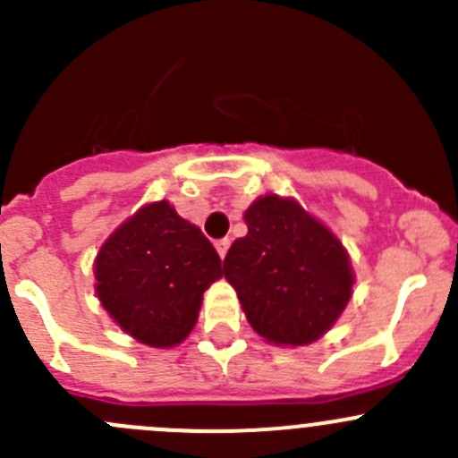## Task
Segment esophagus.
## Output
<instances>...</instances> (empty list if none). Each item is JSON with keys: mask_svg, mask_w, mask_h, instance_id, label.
<instances>
[{"mask_svg": "<svg viewBox=\"0 0 458 458\" xmlns=\"http://www.w3.org/2000/svg\"><path fill=\"white\" fill-rule=\"evenodd\" d=\"M215 248H216V252H219V257L225 259V252H228V248H230V239L228 237L219 239V242L215 243Z\"/></svg>", "mask_w": 458, "mask_h": 458, "instance_id": "34e87169", "label": "esophagus"}]
</instances>
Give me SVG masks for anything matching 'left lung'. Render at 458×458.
Listing matches in <instances>:
<instances>
[{
	"mask_svg": "<svg viewBox=\"0 0 458 458\" xmlns=\"http://www.w3.org/2000/svg\"><path fill=\"white\" fill-rule=\"evenodd\" d=\"M243 221L248 234L230 246L224 276L248 323L272 345L315 344L352 297L348 250L293 197H257Z\"/></svg>",
	"mask_w": 458,
	"mask_h": 458,
	"instance_id": "left-lung-1",
	"label": "left lung"
}]
</instances>
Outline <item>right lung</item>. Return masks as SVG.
<instances>
[{
    "label": "right lung",
    "instance_id": "add662e5",
    "mask_svg": "<svg viewBox=\"0 0 458 458\" xmlns=\"http://www.w3.org/2000/svg\"><path fill=\"white\" fill-rule=\"evenodd\" d=\"M92 272L110 318L140 344L165 350L192 332L203 293L221 279V259L195 224L161 199L113 230Z\"/></svg>",
    "mask_w": 458,
    "mask_h": 458
}]
</instances>
